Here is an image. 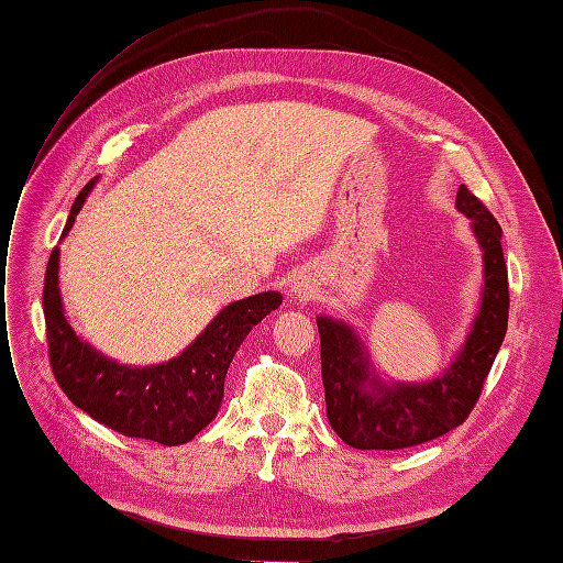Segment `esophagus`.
I'll return each mask as SVG.
<instances>
[{
    "instance_id": "34e87169",
    "label": "esophagus",
    "mask_w": 563,
    "mask_h": 563,
    "mask_svg": "<svg viewBox=\"0 0 563 563\" xmlns=\"http://www.w3.org/2000/svg\"><path fill=\"white\" fill-rule=\"evenodd\" d=\"M292 295H295V297H299V299H308V295H310V287H308V283H306L303 278H297V280H295V285H292Z\"/></svg>"
}]
</instances>
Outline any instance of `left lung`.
Here are the masks:
<instances>
[{
	"label": "left lung",
	"instance_id": "1",
	"mask_svg": "<svg viewBox=\"0 0 563 563\" xmlns=\"http://www.w3.org/2000/svg\"><path fill=\"white\" fill-rule=\"evenodd\" d=\"M456 211L471 220L483 250V295L466 341L441 376L422 383L383 380L360 334L343 320L318 316L322 383L331 429L357 450L412 448L460 427L483 391L508 329V268L501 227L466 185Z\"/></svg>",
	"mask_w": 563,
	"mask_h": 563
}]
</instances>
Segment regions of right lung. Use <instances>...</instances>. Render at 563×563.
I'll use <instances>...</instances> for the list:
<instances>
[{
    "label": "right lung",
    "mask_w": 563,
    "mask_h": 563,
    "mask_svg": "<svg viewBox=\"0 0 563 563\" xmlns=\"http://www.w3.org/2000/svg\"><path fill=\"white\" fill-rule=\"evenodd\" d=\"M99 178L76 197L62 239ZM283 303L280 292H260L224 306L178 357L132 366L103 355L80 339L67 320L59 295V245L51 253L44 280V318L51 366L69 401L92 420L130 439L159 445H183L211 422L224 397V376L236 350L271 310Z\"/></svg>",
    "instance_id": "right-lung-1"
}]
</instances>
